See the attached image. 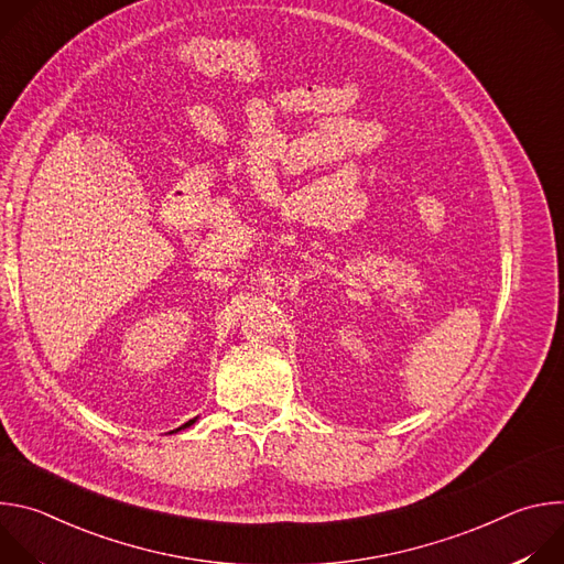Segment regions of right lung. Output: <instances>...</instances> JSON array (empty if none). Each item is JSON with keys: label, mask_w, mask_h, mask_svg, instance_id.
Listing matches in <instances>:
<instances>
[{"label": "right lung", "mask_w": 564, "mask_h": 564, "mask_svg": "<svg viewBox=\"0 0 564 564\" xmlns=\"http://www.w3.org/2000/svg\"><path fill=\"white\" fill-rule=\"evenodd\" d=\"M194 422H196V420H192V422H187V424H185V426H192V424H194ZM185 426H183V429H185Z\"/></svg>", "instance_id": "1"}]
</instances>
